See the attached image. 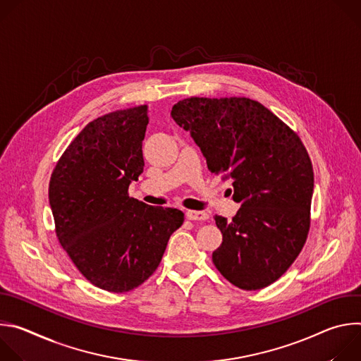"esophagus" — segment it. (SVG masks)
I'll list each match as a JSON object with an SVG mask.
<instances>
[{
    "mask_svg": "<svg viewBox=\"0 0 361 361\" xmlns=\"http://www.w3.org/2000/svg\"><path fill=\"white\" fill-rule=\"evenodd\" d=\"M185 216H187V219L188 220H191V221H205V220H209V213H205V212H197V210H188L187 213H185Z\"/></svg>",
    "mask_w": 361,
    "mask_h": 361,
    "instance_id": "obj_1",
    "label": "esophagus"
}]
</instances>
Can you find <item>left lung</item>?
<instances>
[{"mask_svg": "<svg viewBox=\"0 0 361 361\" xmlns=\"http://www.w3.org/2000/svg\"><path fill=\"white\" fill-rule=\"evenodd\" d=\"M173 120L200 147L209 170L233 178L241 207L213 252L235 287L260 290L279 280L300 254L310 228L313 166L300 137L259 101L245 97L178 101Z\"/></svg>", "mask_w": 361, "mask_h": 361, "instance_id": "1", "label": "left lung"}]
</instances>
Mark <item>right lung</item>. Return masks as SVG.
<instances>
[{
	"label": "right lung",
	"mask_w": 361,
	"mask_h": 361,
	"mask_svg": "<svg viewBox=\"0 0 361 361\" xmlns=\"http://www.w3.org/2000/svg\"><path fill=\"white\" fill-rule=\"evenodd\" d=\"M148 107L118 110L88 123L49 180L48 198L60 244L94 286L126 293L159 267L183 212L128 197L144 170Z\"/></svg>",
	"instance_id": "obj_1"
}]
</instances>
